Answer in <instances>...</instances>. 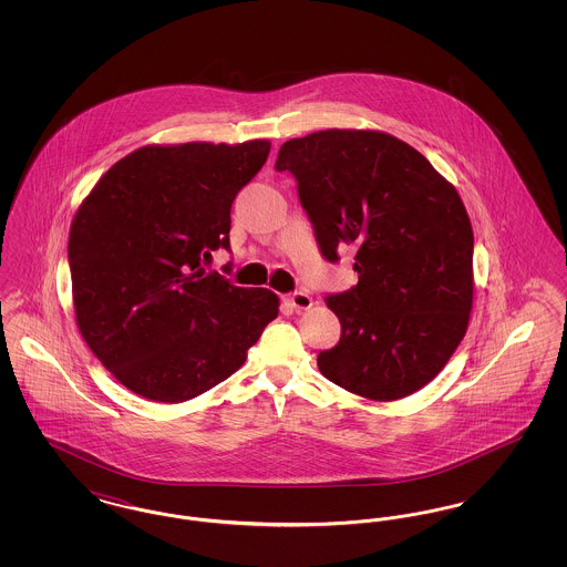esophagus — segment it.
Listing matches in <instances>:
<instances>
[{
    "label": "esophagus",
    "instance_id": "1",
    "mask_svg": "<svg viewBox=\"0 0 567 567\" xmlns=\"http://www.w3.org/2000/svg\"><path fill=\"white\" fill-rule=\"evenodd\" d=\"M287 303H289L291 308H296V310H308V308L312 306V297L308 296V293H303V291H296V293H289V296H287Z\"/></svg>",
    "mask_w": 567,
    "mask_h": 567
}]
</instances>
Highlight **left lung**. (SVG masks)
I'll use <instances>...</instances> for the list:
<instances>
[{"label":"left lung","instance_id":"1","mask_svg":"<svg viewBox=\"0 0 567 567\" xmlns=\"http://www.w3.org/2000/svg\"><path fill=\"white\" fill-rule=\"evenodd\" d=\"M319 250L354 248L359 282L329 296L340 342L317 363L333 384L377 402L405 398L446 365L474 296V234L457 190L419 151L382 132L327 130L285 142Z\"/></svg>","mask_w":567,"mask_h":567}]
</instances>
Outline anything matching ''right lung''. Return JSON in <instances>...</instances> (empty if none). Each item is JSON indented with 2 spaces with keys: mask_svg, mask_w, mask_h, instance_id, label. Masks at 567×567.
<instances>
[{
  "mask_svg": "<svg viewBox=\"0 0 567 567\" xmlns=\"http://www.w3.org/2000/svg\"><path fill=\"white\" fill-rule=\"evenodd\" d=\"M268 140L142 146L114 163L72 220L68 261L84 342L137 395L178 404L231 377L278 297L202 261L229 250L231 204Z\"/></svg>",
  "mask_w": 567,
  "mask_h": 567,
  "instance_id": "1",
  "label": "right lung"
}]
</instances>
